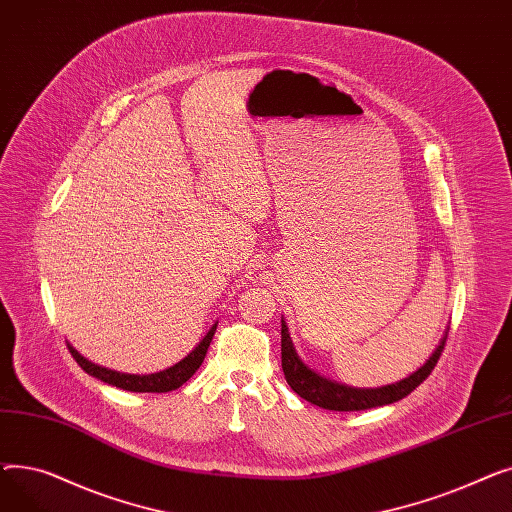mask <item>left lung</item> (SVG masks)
Listing matches in <instances>:
<instances>
[{"label": "left lung", "mask_w": 512, "mask_h": 512, "mask_svg": "<svg viewBox=\"0 0 512 512\" xmlns=\"http://www.w3.org/2000/svg\"><path fill=\"white\" fill-rule=\"evenodd\" d=\"M446 344V336L442 338L440 346L429 357V361L417 369L409 378L400 380L396 384L384 386V388H373V390H359V388H348L336 382H330L321 378L315 371H311L297 355L288 334V328L282 319V371L288 386L297 392L301 398H305L311 405H317L328 411H365L373 407H384L392 405L396 400H402L409 396L419 384L427 380V375L434 371L442 351Z\"/></svg>", "instance_id": "8db88e82"}]
</instances>
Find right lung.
Here are the masks:
<instances>
[{"label": "right lung", "mask_w": 512, "mask_h": 512, "mask_svg": "<svg viewBox=\"0 0 512 512\" xmlns=\"http://www.w3.org/2000/svg\"><path fill=\"white\" fill-rule=\"evenodd\" d=\"M215 328H218V324H215L207 332V336L199 342V346L195 348L191 355L184 357L174 367H170L166 371H159V373H151V375H128V373H118V371H112V369H105V367H99V365L87 361L85 357H80L70 344H68V348H70L74 361L80 365V369H83L89 375H93V378H97L105 384H110V386L128 390V392H157L159 394V392L176 390L184 382L193 378V373L201 367V363L207 355V348H209V342L215 334Z\"/></svg>", "instance_id": "right-lung-1"}]
</instances>
